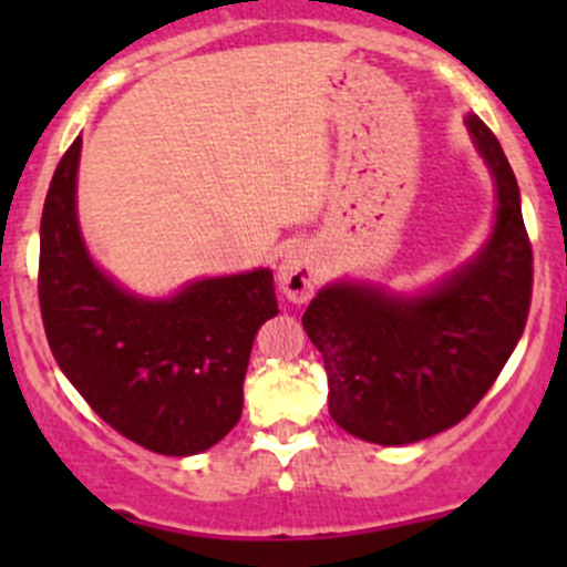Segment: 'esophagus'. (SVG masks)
<instances>
[{
  "instance_id": "34e87169",
  "label": "esophagus",
  "mask_w": 567,
  "mask_h": 567,
  "mask_svg": "<svg viewBox=\"0 0 567 567\" xmlns=\"http://www.w3.org/2000/svg\"><path fill=\"white\" fill-rule=\"evenodd\" d=\"M279 285H282V293L288 296L290 301L305 305L318 288L316 257H312L305 247H293L285 251L282 262H279Z\"/></svg>"
}]
</instances>
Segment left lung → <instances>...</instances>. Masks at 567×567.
I'll use <instances>...</instances> for the list:
<instances>
[{"label": "left lung", "mask_w": 567, "mask_h": 567, "mask_svg": "<svg viewBox=\"0 0 567 567\" xmlns=\"http://www.w3.org/2000/svg\"><path fill=\"white\" fill-rule=\"evenodd\" d=\"M466 128L499 203L483 251L411 299L357 282L326 285L301 318L323 353L331 420L364 442L398 447L458 425L527 326L532 247L516 175L477 114Z\"/></svg>", "instance_id": "left-lung-1"}]
</instances>
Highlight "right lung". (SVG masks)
Listing matches in <instances>:
<instances>
[{"mask_svg": "<svg viewBox=\"0 0 567 567\" xmlns=\"http://www.w3.org/2000/svg\"><path fill=\"white\" fill-rule=\"evenodd\" d=\"M82 136L56 164L40 219L38 299L56 364L90 409L140 447L197 455L241 420L257 329L277 316L268 268L197 279L173 299H140L82 241Z\"/></svg>", "mask_w": 567, "mask_h": 567, "instance_id": "1", "label": "right lung"}]
</instances>
